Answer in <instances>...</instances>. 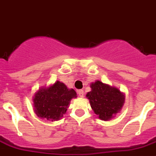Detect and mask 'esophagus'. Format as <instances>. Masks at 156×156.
I'll return each mask as SVG.
<instances>
[{
    "mask_svg": "<svg viewBox=\"0 0 156 156\" xmlns=\"http://www.w3.org/2000/svg\"><path fill=\"white\" fill-rule=\"evenodd\" d=\"M78 95H79L80 97H83V90H79L78 92H77Z\"/></svg>",
    "mask_w": 156,
    "mask_h": 156,
    "instance_id": "esophagus-1",
    "label": "esophagus"
}]
</instances>
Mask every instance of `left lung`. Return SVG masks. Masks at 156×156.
<instances>
[{
  "instance_id": "1",
  "label": "left lung",
  "mask_w": 156,
  "mask_h": 156,
  "mask_svg": "<svg viewBox=\"0 0 156 156\" xmlns=\"http://www.w3.org/2000/svg\"><path fill=\"white\" fill-rule=\"evenodd\" d=\"M91 91L86 94L94 113L101 120L108 121L123 108L125 95L117 87L96 80L90 84Z\"/></svg>"
}]
</instances>
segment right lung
Listing matches in <instances>:
<instances>
[{
    "label": "right lung",
    "instance_id": "add662e5",
    "mask_svg": "<svg viewBox=\"0 0 156 156\" xmlns=\"http://www.w3.org/2000/svg\"><path fill=\"white\" fill-rule=\"evenodd\" d=\"M76 97L75 90L68 88L64 83L57 80L35 92L33 97L34 112L40 118L57 121L66 113L71 100Z\"/></svg>",
    "mask_w": 156,
    "mask_h": 156
}]
</instances>
